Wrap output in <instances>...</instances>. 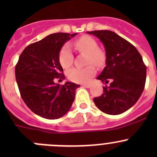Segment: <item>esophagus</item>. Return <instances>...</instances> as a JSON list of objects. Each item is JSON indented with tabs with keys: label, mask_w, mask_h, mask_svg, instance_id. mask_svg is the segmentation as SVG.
Returning <instances> with one entry per match:
<instances>
[{
	"label": "esophagus",
	"mask_w": 157,
	"mask_h": 157,
	"mask_svg": "<svg viewBox=\"0 0 157 157\" xmlns=\"http://www.w3.org/2000/svg\"><path fill=\"white\" fill-rule=\"evenodd\" d=\"M83 86H84V87H86V88H90L91 86H90V84H83Z\"/></svg>",
	"instance_id": "1"
}]
</instances>
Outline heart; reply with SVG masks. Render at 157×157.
I'll list each match as a JSON object with an SVG mask.
<instances>
[{
	"instance_id": "heart-1",
	"label": "heart",
	"mask_w": 157,
	"mask_h": 157,
	"mask_svg": "<svg viewBox=\"0 0 157 157\" xmlns=\"http://www.w3.org/2000/svg\"><path fill=\"white\" fill-rule=\"evenodd\" d=\"M74 46L80 53L86 54V64H93L96 67H102L105 61V55L99 49V45L93 38L89 36H81L74 42ZM74 55L68 44H65L59 52V62L63 68L67 69L72 65ZM96 74L94 66L90 65L85 68L74 67L67 71V77L71 81L79 83H87Z\"/></svg>"
}]
</instances>
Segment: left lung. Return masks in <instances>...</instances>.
<instances>
[{
  "instance_id": "8db88e82",
  "label": "left lung",
  "mask_w": 157,
  "mask_h": 157,
  "mask_svg": "<svg viewBox=\"0 0 157 157\" xmlns=\"http://www.w3.org/2000/svg\"><path fill=\"white\" fill-rule=\"evenodd\" d=\"M103 43L106 66L98 80L108 83L103 93L93 99L98 109L109 115H119L137 102L145 86L147 67L141 55L131 43L114 32L96 30L87 32Z\"/></svg>"
}]
</instances>
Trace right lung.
I'll return each instance as SVG.
<instances>
[{"mask_svg": "<svg viewBox=\"0 0 157 157\" xmlns=\"http://www.w3.org/2000/svg\"><path fill=\"white\" fill-rule=\"evenodd\" d=\"M77 34L53 33L30 44L16 64V80L22 99L32 112L42 118H61L74 101L76 89L80 85L66 82L62 86L54 80L65 79L59 52L64 44Z\"/></svg>", "mask_w": 157, "mask_h": 157, "instance_id": "obj_1", "label": "right lung"}]
</instances>
